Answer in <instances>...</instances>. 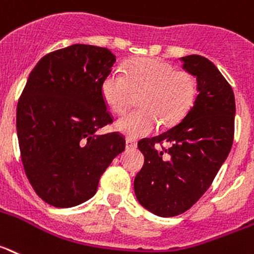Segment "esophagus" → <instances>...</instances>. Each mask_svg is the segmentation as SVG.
<instances>
[{
	"mask_svg": "<svg viewBox=\"0 0 254 254\" xmlns=\"http://www.w3.org/2000/svg\"><path fill=\"white\" fill-rule=\"evenodd\" d=\"M136 145H137L136 140H133V138H131V137L126 138V148L127 149H135Z\"/></svg>",
	"mask_w": 254,
	"mask_h": 254,
	"instance_id": "1",
	"label": "esophagus"
}]
</instances>
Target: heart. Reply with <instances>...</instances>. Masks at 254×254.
Instances as JSON below:
<instances>
[{
	"instance_id": "b5f03b06",
	"label": "heart",
	"mask_w": 254,
	"mask_h": 254,
	"mask_svg": "<svg viewBox=\"0 0 254 254\" xmlns=\"http://www.w3.org/2000/svg\"><path fill=\"white\" fill-rule=\"evenodd\" d=\"M196 79L188 70H175L170 63L155 58L133 60L109 71L101 83V95L116 114H123L135 101L140 109L117 121L118 131L131 137L149 135L159 122L164 127L179 123L190 112L196 97Z\"/></svg>"
}]
</instances>
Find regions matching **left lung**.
<instances>
[{"instance_id": "1", "label": "left lung", "mask_w": 254, "mask_h": 254, "mask_svg": "<svg viewBox=\"0 0 254 254\" xmlns=\"http://www.w3.org/2000/svg\"><path fill=\"white\" fill-rule=\"evenodd\" d=\"M198 95L183 121L137 144L145 162L133 188L140 204L160 217L186 212L212 185L234 140L235 97L229 82L200 55L181 58Z\"/></svg>"}]
</instances>
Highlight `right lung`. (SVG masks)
I'll use <instances>...</instances> for the list:
<instances>
[{
	"label": "right lung",
	"mask_w": 254,
	"mask_h": 254,
	"mask_svg": "<svg viewBox=\"0 0 254 254\" xmlns=\"http://www.w3.org/2000/svg\"><path fill=\"white\" fill-rule=\"evenodd\" d=\"M116 55L105 47L71 45L47 54L30 71L16 106L20 158L37 195L69 208L92 198L101 175L126 148L101 95Z\"/></svg>",
	"instance_id": "add662e5"
}]
</instances>
